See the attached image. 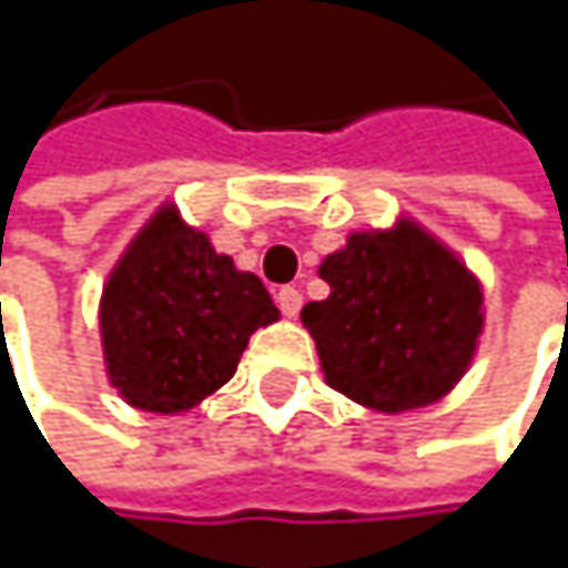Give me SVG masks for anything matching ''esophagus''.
Segmentation results:
<instances>
[{"mask_svg":"<svg viewBox=\"0 0 568 568\" xmlns=\"http://www.w3.org/2000/svg\"><path fill=\"white\" fill-rule=\"evenodd\" d=\"M276 302H280L283 315L295 318V315H298V308H302V292H298L295 285H283V288L276 292Z\"/></svg>","mask_w":568,"mask_h":568,"instance_id":"34e87169","label":"esophagus"}]
</instances>
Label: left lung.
I'll list each match as a JSON object with an SVG mask.
<instances>
[{"instance_id": "1", "label": "left lung", "mask_w": 568, "mask_h": 568, "mask_svg": "<svg viewBox=\"0 0 568 568\" xmlns=\"http://www.w3.org/2000/svg\"><path fill=\"white\" fill-rule=\"evenodd\" d=\"M318 276L332 292L302 308V325L335 392L400 414L440 400L470 368L484 332L480 283L414 220L352 233Z\"/></svg>"}]
</instances>
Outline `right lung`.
<instances>
[{"label": "right lung", "mask_w": 568, "mask_h": 568, "mask_svg": "<svg viewBox=\"0 0 568 568\" xmlns=\"http://www.w3.org/2000/svg\"><path fill=\"white\" fill-rule=\"evenodd\" d=\"M276 318L260 276L240 273L164 203L101 292L108 378L141 410H190L233 378L250 335Z\"/></svg>", "instance_id": "1"}]
</instances>
